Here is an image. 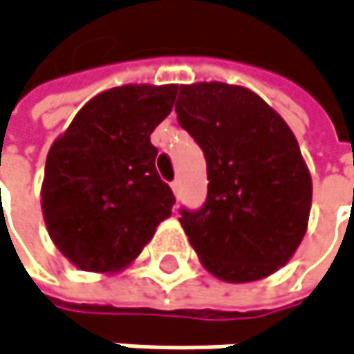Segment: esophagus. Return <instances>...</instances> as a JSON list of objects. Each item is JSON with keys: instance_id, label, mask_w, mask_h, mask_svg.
Returning a JSON list of instances; mask_svg holds the SVG:
<instances>
[{"instance_id": "34e87169", "label": "esophagus", "mask_w": 354, "mask_h": 354, "mask_svg": "<svg viewBox=\"0 0 354 354\" xmlns=\"http://www.w3.org/2000/svg\"><path fill=\"white\" fill-rule=\"evenodd\" d=\"M171 192L175 194V198H179V194H181V183H179V181H173V183H171Z\"/></svg>"}]
</instances>
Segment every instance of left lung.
<instances>
[{
  "mask_svg": "<svg viewBox=\"0 0 354 354\" xmlns=\"http://www.w3.org/2000/svg\"><path fill=\"white\" fill-rule=\"evenodd\" d=\"M177 120L207 162V199L181 209L201 265L228 283L279 271L306 236L312 177L288 122L254 91L220 81L179 85Z\"/></svg>",
  "mask_w": 354,
  "mask_h": 354,
  "instance_id": "left-lung-1",
  "label": "left lung"
}]
</instances>
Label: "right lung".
<instances>
[{
	"mask_svg": "<svg viewBox=\"0 0 354 354\" xmlns=\"http://www.w3.org/2000/svg\"><path fill=\"white\" fill-rule=\"evenodd\" d=\"M177 85L130 83L91 97L53 142L40 189L50 241L81 271H124L171 216L151 134Z\"/></svg>",
	"mask_w": 354,
	"mask_h": 354,
	"instance_id": "1",
	"label": "right lung"
}]
</instances>
